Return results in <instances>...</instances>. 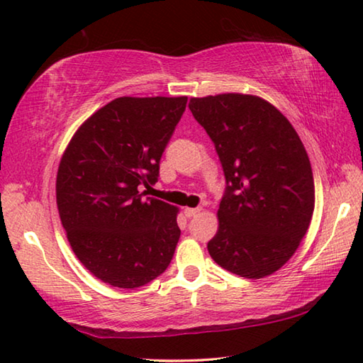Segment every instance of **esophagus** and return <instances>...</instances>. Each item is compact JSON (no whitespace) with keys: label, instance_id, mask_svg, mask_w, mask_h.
Wrapping results in <instances>:
<instances>
[{"label":"esophagus","instance_id":"1","mask_svg":"<svg viewBox=\"0 0 363 363\" xmlns=\"http://www.w3.org/2000/svg\"><path fill=\"white\" fill-rule=\"evenodd\" d=\"M184 213H186L187 218H192V216H196L199 213H201V208H186Z\"/></svg>","mask_w":363,"mask_h":363}]
</instances>
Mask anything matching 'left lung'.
Here are the masks:
<instances>
[{
    "mask_svg": "<svg viewBox=\"0 0 363 363\" xmlns=\"http://www.w3.org/2000/svg\"><path fill=\"white\" fill-rule=\"evenodd\" d=\"M189 108L216 145L227 181L210 256L240 277H267L294 255L314 213L304 145L284 113L259 96L190 97Z\"/></svg>",
    "mask_w": 363,
    "mask_h": 363,
    "instance_id": "obj_1",
    "label": "left lung"
}]
</instances>
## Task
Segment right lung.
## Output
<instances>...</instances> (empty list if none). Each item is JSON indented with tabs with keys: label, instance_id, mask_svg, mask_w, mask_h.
Segmentation results:
<instances>
[{
	"label": "right lung",
	"instance_id": "1",
	"mask_svg": "<svg viewBox=\"0 0 363 363\" xmlns=\"http://www.w3.org/2000/svg\"><path fill=\"white\" fill-rule=\"evenodd\" d=\"M187 97H116L82 123L60 158L56 200L73 253L91 274L139 288L173 259L176 206L144 196Z\"/></svg>",
	"mask_w": 363,
	"mask_h": 363
}]
</instances>
